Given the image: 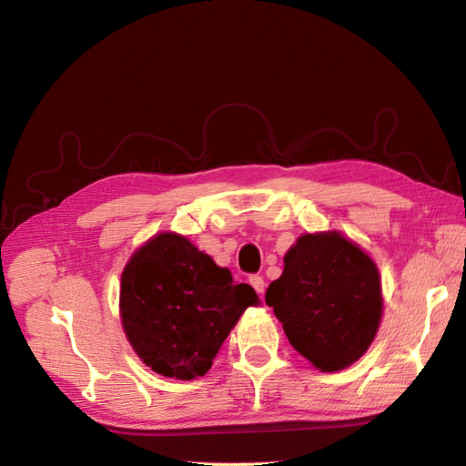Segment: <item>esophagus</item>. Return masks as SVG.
Masks as SVG:
<instances>
[{
  "label": "esophagus",
  "instance_id": "obj_1",
  "mask_svg": "<svg viewBox=\"0 0 466 466\" xmlns=\"http://www.w3.org/2000/svg\"><path fill=\"white\" fill-rule=\"evenodd\" d=\"M248 281H250V286L258 291V295H262V293H264L266 281H264V278H262V276H250V278H248Z\"/></svg>",
  "mask_w": 466,
  "mask_h": 466
}]
</instances>
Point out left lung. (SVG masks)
Returning <instances> with one entry per match:
<instances>
[{
    "label": "left lung",
    "mask_w": 466,
    "mask_h": 466,
    "mask_svg": "<svg viewBox=\"0 0 466 466\" xmlns=\"http://www.w3.org/2000/svg\"><path fill=\"white\" fill-rule=\"evenodd\" d=\"M266 303L305 360L320 371H340L375 340L383 317L379 268L340 231L305 233L286 252Z\"/></svg>",
    "instance_id": "obj_1"
}]
</instances>
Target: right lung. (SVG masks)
<instances>
[{"mask_svg":"<svg viewBox=\"0 0 466 466\" xmlns=\"http://www.w3.org/2000/svg\"><path fill=\"white\" fill-rule=\"evenodd\" d=\"M257 291L187 237L163 231L134 250L120 278V319L147 368L168 379L202 377Z\"/></svg>","mask_w":466,"mask_h":466,"instance_id":"add662e5","label":"right lung"}]
</instances>
